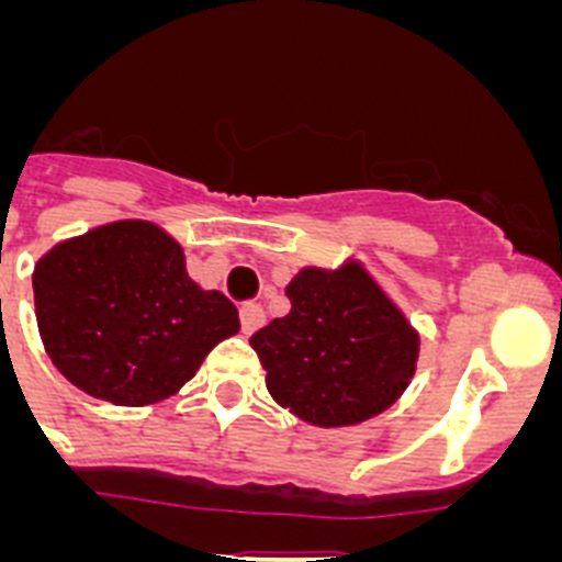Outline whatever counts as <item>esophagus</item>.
<instances>
[{
	"mask_svg": "<svg viewBox=\"0 0 562 562\" xmlns=\"http://www.w3.org/2000/svg\"><path fill=\"white\" fill-rule=\"evenodd\" d=\"M238 317H241V331H245V335H252L258 326L265 324V310H261V304H241Z\"/></svg>",
	"mask_w": 562,
	"mask_h": 562,
	"instance_id": "obj_1",
	"label": "esophagus"
}]
</instances>
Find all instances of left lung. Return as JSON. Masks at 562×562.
<instances>
[{"instance_id":"obj_1","label":"left lung","mask_w":562,"mask_h":562,"mask_svg":"<svg viewBox=\"0 0 562 562\" xmlns=\"http://www.w3.org/2000/svg\"><path fill=\"white\" fill-rule=\"evenodd\" d=\"M290 312L250 337L267 389L321 428L357 425L408 389L419 337L360 265L306 267L286 286Z\"/></svg>"}]
</instances>
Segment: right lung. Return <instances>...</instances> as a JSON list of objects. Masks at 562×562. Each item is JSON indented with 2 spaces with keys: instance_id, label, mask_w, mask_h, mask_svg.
Segmentation results:
<instances>
[{
  "instance_id": "add662e5",
  "label": "right lung",
  "mask_w": 562,
  "mask_h": 562,
  "mask_svg": "<svg viewBox=\"0 0 562 562\" xmlns=\"http://www.w3.org/2000/svg\"><path fill=\"white\" fill-rule=\"evenodd\" d=\"M33 295L56 369L132 408L177 394L238 331L236 306L193 284L182 247L151 222H112L61 241L36 265Z\"/></svg>"
}]
</instances>
